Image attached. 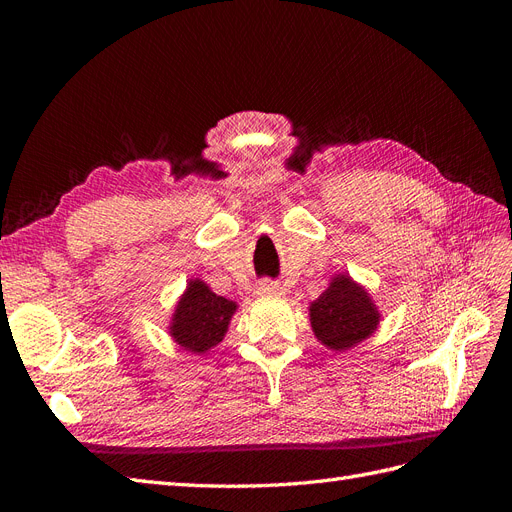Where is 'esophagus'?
I'll use <instances>...</instances> for the list:
<instances>
[{
  "label": "esophagus",
  "mask_w": 512,
  "mask_h": 512,
  "mask_svg": "<svg viewBox=\"0 0 512 512\" xmlns=\"http://www.w3.org/2000/svg\"><path fill=\"white\" fill-rule=\"evenodd\" d=\"M258 294H262V297H280L282 286L273 280H262L258 284Z\"/></svg>",
  "instance_id": "34e87169"
}]
</instances>
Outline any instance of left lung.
I'll return each instance as SVG.
<instances>
[{"label":"left lung","mask_w":512,"mask_h":512,"mask_svg":"<svg viewBox=\"0 0 512 512\" xmlns=\"http://www.w3.org/2000/svg\"><path fill=\"white\" fill-rule=\"evenodd\" d=\"M316 337L331 350H348L376 331L380 314L369 294L339 275L309 307Z\"/></svg>","instance_id":"8db88e82"}]
</instances>
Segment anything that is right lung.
I'll return each mask as SVG.
<instances>
[{
	"label": "right lung",
	"instance_id": "obj_1",
	"mask_svg": "<svg viewBox=\"0 0 512 512\" xmlns=\"http://www.w3.org/2000/svg\"><path fill=\"white\" fill-rule=\"evenodd\" d=\"M235 309V303L218 297L205 282L194 280L177 303L170 335L181 348L203 354L222 342Z\"/></svg>",
	"mask_w": 512,
	"mask_h": 512
}]
</instances>
